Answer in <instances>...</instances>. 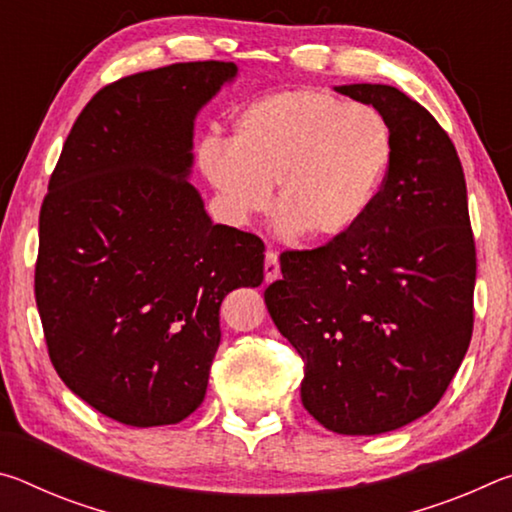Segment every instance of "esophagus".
<instances>
[{
	"label": "esophagus",
	"mask_w": 512,
	"mask_h": 512,
	"mask_svg": "<svg viewBox=\"0 0 512 512\" xmlns=\"http://www.w3.org/2000/svg\"><path fill=\"white\" fill-rule=\"evenodd\" d=\"M264 277H266V282H273V280H277V277H280V262H277L275 250H268V253H266Z\"/></svg>",
	"instance_id": "esophagus-1"
}]
</instances>
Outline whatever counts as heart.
Returning a JSON list of instances; mask_svg holds the SVG:
<instances>
[{
  "label": "heart",
  "instance_id": "b5f03b06",
  "mask_svg": "<svg viewBox=\"0 0 512 512\" xmlns=\"http://www.w3.org/2000/svg\"><path fill=\"white\" fill-rule=\"evenodd\" d=\"M393 158L386 117L368 103L298 88L257 97L237 112L232 140L210 135L198 164L232 219L271 203L282 230L334 241L357 228L375 203Z\"/></svg>",
  "mask_w": 512,
  "mask_h": 512
}]
</instances>
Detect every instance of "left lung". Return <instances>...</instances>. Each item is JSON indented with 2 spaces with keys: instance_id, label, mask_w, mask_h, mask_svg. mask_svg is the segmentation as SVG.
Returning <instances> with one entry per match:
<instances>
[{
  "instance_id": "1",
  "label": "left lung",
  "mask_w": 512,
  "mask_h": 512,
  "mask_svg": "<svg viewBox=\"0 0 512 512\" xmlns=\"http://www.w3.org/2000/svg\"><path fill=\"white\" fill-rule=\"evenodd\" d=\"M334 90L386 117L391 167L350 235L280 255L264 300L305 361V409L329 431L377 436L429 413L461 366L476 250L461 160L431 112L391 85Z\"/></svg>"
}]
</instances>
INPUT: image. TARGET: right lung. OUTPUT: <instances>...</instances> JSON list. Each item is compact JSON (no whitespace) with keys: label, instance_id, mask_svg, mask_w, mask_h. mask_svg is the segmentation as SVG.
<instances>
[{"label":"right lung","instance_id":"1","mask_svg":"<svg viewBox=\"0 0 512 512\" xmlns=\"http://www.w3.org/2000/svg\"><path fill=\"white\" fill-rule=\"evenodd\" d=\"M235 76L198 60L106 85L49 178L36 262L49 359L121 424H176L201 406L221 302L264 280L262 239L212 223L187 180L198 110Z\"/></svg>","mask_w":512,"mask_h":512}]
</instances>
